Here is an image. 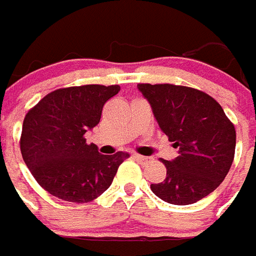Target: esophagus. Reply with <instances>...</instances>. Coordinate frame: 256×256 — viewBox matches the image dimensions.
<instances>
[{
  "instance_id": "esophagus-1",
  "label": "esophagus",
  "mask_w": 256,
  "mask_h": 256,
  "mask_svg": "<svg viewBox=\"0 0 256 256\" xmlns=\"http://www.w3.org/2000/svg\"><path fill=\"white\" fill-rule=\"evenodd\" d=\"M132 157H133V158H136V160H140V162H146L148 160V157L141 156V154H137V153H133V154H132Z\"/></svg>"
}]
</instances>
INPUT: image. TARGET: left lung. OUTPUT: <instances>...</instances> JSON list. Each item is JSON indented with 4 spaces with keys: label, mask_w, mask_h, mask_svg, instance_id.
Returning <instances> with one entry per match:
<instances>
[{
    "label": "left lung",
    "mask_w": 256,
    "mask_h": 256,
    "mask_svg": "<svg viewBox=\"0 0 256 256\" xmlns=\"http://www.w3.org/2000/svg\"><path fill=\"white\" fill-rule=\"evenodd\" d=\"M137 88L178 149L174 160H162L166 179L150 188L172 205L196 204L213 192L229 172L236 146L234 126L205 92L172 84H138Z\"/></svg>",
    "instance_id": "obj_1"
}]
</instances>
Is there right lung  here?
<instances>
[{"label": "right lung", "instance_id": "obj_1", "mask_svg": "<svg viewBox=\"0 0 256 256\" xmlns=\"http://www.w3.org/2000/svg\"><path fill=\"white\" fill-rule=\"evenodd\" d=\"M119 85H82L44 96L22 122V149L32 176L51 196L85 204L107 190L128 153L102 154L84 134L100 122Z\"/></svg>", "mask_w": 256, "mask_h": 256}]
</instances>
